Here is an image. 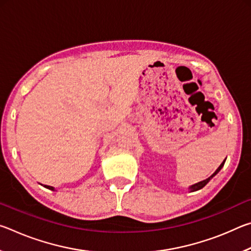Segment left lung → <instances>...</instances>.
Masks as SVG:
<instances>
[{
    "label": "left lung",
    "mask_w": 251,
    "mask_h": 251,
    "mask_svg": "<svg viewBox=\"0 0 251 251\" xmlns=\"http://www.w3.org/2000/svg\"><path fill=\"white\" fill-rule=\"evenodd\" d=\"M225 161H226V159H225L224 161H223V163L222 164H220V166L217 168V169H216V171H215V173L214 174H212V175L211 176H209V177H208L207 178V179H205V180H202V181H199V182H197V184H194V185H192V186H189V192L190 193H192V192H197V190H199V189H201L202 188V187H205L207 184H208V182H209V180L211 179V178L212 177H214V176H216V175H217V174L220 172V169H222L223 167H224V165H225Z\"/></svg>",
    "instance_id": "1"
}]
</instances>
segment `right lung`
<instances>
[{
	"label": "right lung",
	"instance_id": "1",
	"mask_svg": "<svg viewBox=\"0 0 251 251\" xmlns=\"http://www.w3.org/2000/svg\"><path fill=\"white\" fill-rule=\"evenodd\" d=\"M45 187V188H48V189H50V190H55V188H54V187H52V186H44Z\"/></svg>",
	"mask_w": 251,
	"mask_h": 251
}]
</instances>
